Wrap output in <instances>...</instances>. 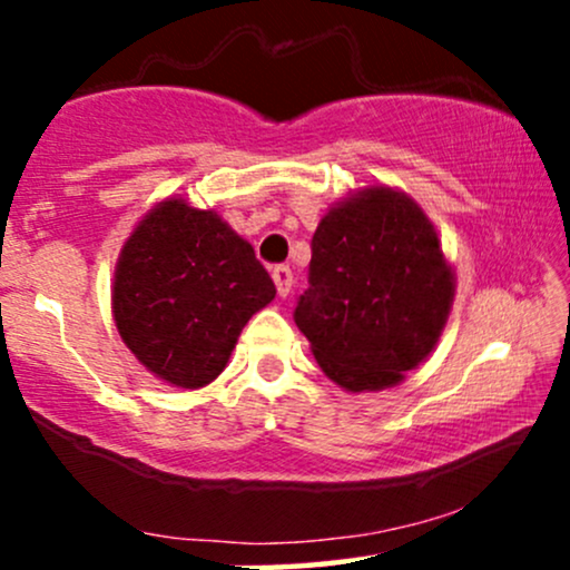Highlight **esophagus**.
I'll return each mask as SVG.
<instances>
[{"label":"esophagus","mask_w":570,"mask_h":570,"mask_svg":"<svg viewBox=\"0 0 570 570\" xmlns=\"http://www.w3.org/2000/svg\"><path fill=\"white\" fill-rule=\"evenodd\" d=\"M273 281H276V289L281 297H286V294L292 292V284H294V276L289 271V265H276L273 267Z\"/></svg>","instance_id":"1"}]
</instances>
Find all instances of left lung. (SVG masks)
Here are the masks:
<instances>
[{"label":"left lung","mask_w":570,"mask_h":570,"mask_svg":"<svg viewBox=\"0 0 570 570\" xmlns=\"http://www.w3.org/2000/svg\"><path fill=\"white\" fill-rule=\"evenodd\" d=\"M450 303L453 273L434 225L407 195L370 187L318 222L294 324L326 377L377 391L429 356Z\"/></svg>","instance_id":"1"}]
</instances>
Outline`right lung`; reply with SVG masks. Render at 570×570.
Masks as SVG:
<instances>
[{
  "mask_svg": "<svg viewBox=\"0 0 570 570\" xmlns=\"http://www.w3.org/2000/svg\"><path fill=\"white\" fill-rule=\"evenodd\" d=\"M273 297L252 244L214 212L163 200L122 246L112 311L144 367L200 389L225 370L240 330Z\"/></svg>",
  "mask_w": 570,
  "mask_h": 570,
  "instance_id": "obj_1",
  "label": "right lung"
}]
</instances>
